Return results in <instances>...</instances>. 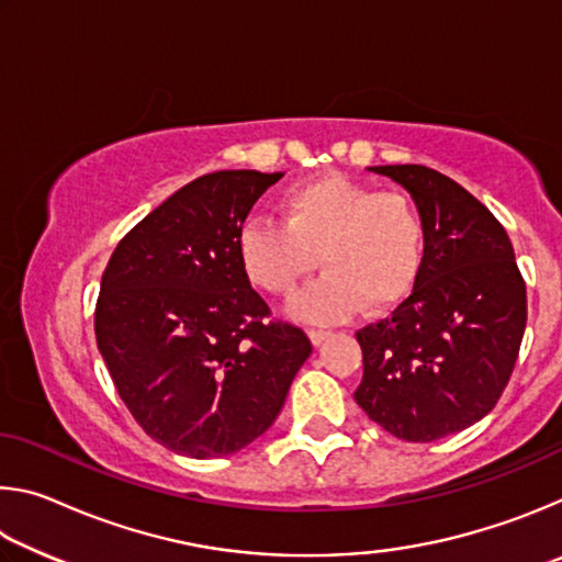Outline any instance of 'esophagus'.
Returning <instances> with one entry per match:
<instances>
[{"instance_id":"obj_1","label":"esophagus","mask_w":562,"mask_h":562,"mask_svg":"<svg viewBox=\"0 0 562 562\" xmlns=\"http://www.w3.org/2000/svg\"><path fill=\"white\" fill-rule=\"evenodd\" d=\"M327 337H329L327 329H310V339H312V345H315V347H319Z\"/></svg>"}]
</instances>
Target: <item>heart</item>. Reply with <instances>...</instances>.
Returning <instances> with one entry per match:
<instances>
[{
    "label": "heart",
    "instance_id": "heart-1",
    "mask_svg": "<svg viewBox=\"0 0 562 562\" xmlns=\"http://www.w3.org/2000/svg\"><path fill=\"white\" fill-rule=\"evenodd\" d=\"M282 223L250 221L237 233V258L260 290L288 297L317 268L325 274L290 304L304 322H337L364 304L389 312L414 292L426 262V217L406 193L341 173L288 188Z\"/></svg>",
    "mask_w": 562,
    "mask_h": 562
}]
</instances>
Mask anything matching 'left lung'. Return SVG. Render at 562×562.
Masks as SVG:
<instances>
[{
	"label": "left lung",
	"instance_id": "left-lung-1",
	"mask_svg": "<svg viewBox=\"0 0 562 562\" xmlns=\"http://www.w3.org/2000/svg\"><path fill=\"white\" fill-rule=\"evenodd\" d=\"M372 170L412 193L429 237L414 292L357 331L355 398L396 439L429 443L498 404L526 331V282L506 227L456 180L414 164Z\"/></svg>",
	"mask_w": 562,
	"mask_h": 562
}]
</instances>
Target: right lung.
<instances>
[{"instance_id":"obj_1","label":"right lung","mask_w":562,"mask_h":562,"mask_svg":"<svg viewBox=\"0 0 562 562\" xmlns=\"http://www.w3.org/2000/svg\"><path fill=\"white\" fill-rule=\"evenodd\" d=\"M282 173L195 178L123 235L103 270L93 329L140 429L190 459L245 449L270 429L312 355L237 258V233Z\"/></svg>"}]
</instances>
